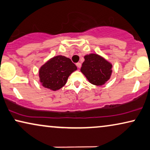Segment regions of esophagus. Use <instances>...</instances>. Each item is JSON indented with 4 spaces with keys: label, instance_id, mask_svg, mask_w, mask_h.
Wrapping results in <instances>:
<instances>
[{
    "label": "esophagus",
    "instance_id": "34e87169",
    "mask_svg": "<svg viewBox=\"0 0 150 150\" xmlns=\"http://www.w3.org/2000/svg\"><path fill=\"white\" fill-rule=\"evenodd\" d=\"M76 65L78 68H81V63H77L76 64Z\"/></svg>",
    "mask_w": 150,
    "mask_h": 150
}]
</instances>
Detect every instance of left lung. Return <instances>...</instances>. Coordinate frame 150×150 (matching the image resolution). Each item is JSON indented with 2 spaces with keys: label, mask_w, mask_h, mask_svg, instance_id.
<instances>
[{
  "label": "left lung",
  "mask_w": 150,
  "mask_h": 150,
  "mask_svg": "<svg viewBox=\"0 0 150 150\" xmlns=\"http://www.w3.org/2000/svg\"><path fill=\"white\" fill-rule=\"evenodd\" d=\"M81 71L89 83L95 85H104L112 74V64L98 54L85 56Z\"/></svg>",
  "instance_id": "left-lung-1"
}]
</instances>
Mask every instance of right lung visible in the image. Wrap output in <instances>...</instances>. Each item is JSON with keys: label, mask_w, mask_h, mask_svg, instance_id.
I'll list each match as a JSON object with an SVG mask.
<instances>
[{"label": "right lung", "mask_w": 150, "mask_h": 150, "mask_svg": "<svg viewBox=\"0 0 150 150\" xmlns=\"http://www.w3.org/2000/svg\"><path fill=\"white\" fill-rule=\"evenodd\" d=\"M77 67L69 58L57 56L51 58L40 67V83L45 88L56 91L65 85L68 77Z\"/></svg>", "instance_id": "add662e5"}]
</instances>
